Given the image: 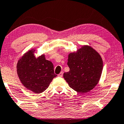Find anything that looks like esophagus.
<instances>
[{"instance_id":"1","label":"esophagus","mask_w":124,"mask_h":124,"mask_svg":"<svg viewBox=\"0 0 124 124\" xmlns=\"http://www.w3.org/2000/svg\"><path fill=\"white\" fill-rule=\"evenodd\" d=\"M58 76H59V77H62V76H63V72H61L60 74L58 75Z\"/></svg>"}]
</instances>
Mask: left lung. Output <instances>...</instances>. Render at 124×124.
<instances>
[{
    "instance_id": "1",
    "label": "left lung",
    "mask_w": 124,
    "mask_h": 124,
    "mask_svg": "<svg viewBox=\"0 0 124 124\" xmlns=\"http://www.w3.org/2000/svg\"><path fill=\"white\" fill-rule=\"evenodd\" d=\"M70 71L63 78L70 88L85 93L94 88L99 81L103 70L101 55L91 46H83L76 52L69 54Z\"/></svg>"
}]
</instances>
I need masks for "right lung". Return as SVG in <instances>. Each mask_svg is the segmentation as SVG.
<instances>
[{"mask_svg": "<svg viewBox=\"0 0 124 124\" xmlns=\"http://www.w3.org/2000/svg\"><path fill=\"white\" fill-rule=\"evenodd\" d=\"M34 52V49L29 50L18 60L17 71L22 84L38 94L45 91L57 75L52 62L45 60L44 54L36 58Z\"/></svg>", "mask_w": 124, "mask_h": 124, "instance_id": "right-lung-1", "label": "right lung"}]
</instances>
